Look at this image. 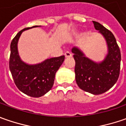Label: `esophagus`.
Masks as SVG:
<instances>
[{"instance_id":"obj_1","label":"esophagus","mask_w":126,"mask_h":126,"mask_svg":"<svg viewBox=\"0 0 126 126\" xmlns=\"http://www.w3.org/2000/svg\"><path fill=\"white\" fill-rule=\"evenodd\" d=\"M64 55H65L66 58H70V57H72V55L69 52H66L65 54H64Z\"/></svg>"}]
</instances>
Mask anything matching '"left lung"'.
I'll return each instance as SVG.
<instances>
[{"label": "left lung", "mask_w": 126, "mask_h": 126, "mask_svg": "<svg viewBox=\"0 0 126 126\" xmlns=\"http://www.w3.org/2000/svg\"><path fill=\"white\" fill-rule=\"evenodd\" d=\"M94 29L104 38L107 54L96 62L87 57L78 47L72 48L75 60L76 81L80 89L93 94H102L114 86L120 74L121 52L113 33L99 22L93 21Z\"/></svg>", "instance_id": "obj_1"}]
</instances>
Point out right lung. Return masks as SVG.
Returning <instances> with one entry per match:
<instances>
[{
	"instance_id": "right-lung-1",
	"label": "right lung",
	"mask_w": 126,
	"mask_h": 126,
	"mask_svg": "<svg viewBox=\"0 0 126 126\" xmlns=\"http://www.w3.org/2000/svg\"><path fill=\"white\" fill-rule=\"evenodd\" d=\"M33 26L22 29L12 39L10 44L9 67L18 89L33 97H40L50 91L54 84L56 72L64 60V56L47 59L41 63L29 64L21 60L17 43L22 32Z\"/></svg>"
}]
</instances>
